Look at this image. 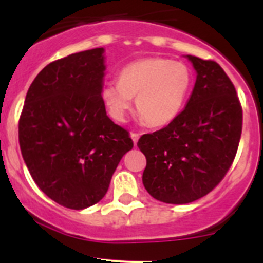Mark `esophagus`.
<instances>
[{
  "instance_id": "obj_1",
  "label": "esophagus",
  "mask_w": 263,
  "mask_h": 263,
  "mask_svg": "<svg viewBox=\"0 0 263 263\" xmlns=\"http://www.w3.org/2000/svg\"><path fill=\"white\" fill-rule=\"evenodd\" d=\"M130 138L133 139V143H134V146H136L137 142H138V139H139V134L138 133H132V134H130Z\"/></svg>"
}]
</instances>
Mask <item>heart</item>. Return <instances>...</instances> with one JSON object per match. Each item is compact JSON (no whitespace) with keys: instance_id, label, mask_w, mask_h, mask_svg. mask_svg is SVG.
Listing matches in <instances>:
<instances>
[{"instance_id":"b5f03b06","label":"heart","mask_w":263,"mask_h":263,"mask_svg":"<svg viewBox=\"0 0 263 263\" xmlns=\"http://www.w3.org/2000/svg\"><path fill=\"white\" fill-rule=\"evenodd\" d=\"M191 85V71L184 63L150 57L122 67L118 83H106L101 97L116 121L126 120L133 106L132 97H136L139 120L160 127L182 113Z\"/></svg>"}]
</instances>
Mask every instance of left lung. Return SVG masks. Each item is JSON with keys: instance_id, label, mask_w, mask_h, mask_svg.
I'll return each instance as SVG.
<instances>
[{"instance_id": "obj_1", "label": "left lung", "mask_w": 263, "mask_h": 263, "mask_svg": "<svg viewBox=\"0 0 263 263\" xmlns=\"http://www.w3.org/2000/svg\"><path fill=\"white\" fill-rule=\"evenodd\" d=\"M185 58L196 71L187 106L137 143L146 157V191L167 204L192 203L210 194L233 163L242 130V108L224 69L213 60Z\"/></svg>"}]
</instances>
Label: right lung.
I'll list each match as a JSON object with an SVG mask.
<instances>
[{"label":"right lung","instance_id":"add662e5","mask_svg":"<svg viewBox=\"0 0 263 263\" xmlns=\"http://www.w3.org/2000/svg\"><path fill=\"white\" fill-rule=\"evenodd\" d=\"M103 47L50 63L27 90L20 146L34 182L69 210L99 203L121 158L133 147L124 127L106 116L101 97Z\"/></svg>","mask_w":263,"mask_h":263}]
</instances>
